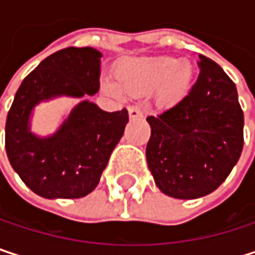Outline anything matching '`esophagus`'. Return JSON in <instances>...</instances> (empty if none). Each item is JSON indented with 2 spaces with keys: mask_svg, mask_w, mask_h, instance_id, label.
I'll return each mask as SVG.
<instances>
[{
  "mask_svg": "<svg viewBox=\"0 0 255 255\" xmlns=\"http://www.w3.org/2000/svg\"><path fill=\"white\" fill-rule=\"evenodd\" d=\"M128 115H129V118H140V117H143V111L140 106L132 105L128 108Z\"/></svg>",
  "mask_w": 255,
  "mask_h": 255,
  "instance_id": "34e87169",
  "label": "esophagus"
}]
</instances>
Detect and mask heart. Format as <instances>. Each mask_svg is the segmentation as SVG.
I'll use <instances>...</instances> for the list:
<instances>
[{"label": "heart", "instance_id": "1", "mask_svg": "<svg viewBox=\"0 0 255 255\" xmlns=\"http://www.w3.org/2000/svg\"><path fill=\"white\" fill-rule=\"evenodd\" d=\"M192 66L187 62H177L173 57H131L120 63L118 81L103 78V88L115 96H137L161 88V96L167 100L178 97L192 79Z\"/></svg>", "mask_w": 255, "mask_h": 255}]
</instances>
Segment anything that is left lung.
Segmentation results:
<instances>
[{"instance_id":"1","label":"left lung","mask_w":255,"mask_h":255,"mask_svg":"<svg viewBox=\"0 0 255 255\" xmlns=\"http://www.w3.org/2000/svg\"><path fill=\"white\" fill-rule=\"evenodd\" d=\"M146 159L156 186L168 196L195 199L214 192L244 147V112L235 82L199 54V75L189 93L147 117Z\"/></svg>"}]
</instances>
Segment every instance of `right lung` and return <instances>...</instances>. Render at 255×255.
<instances>
[{
	"instance_id": "right-lung-1",
	"label": "right lung",
	"mask_w": 255,
	"mask_h": 255,
	"mask_svg": "<svg viewBox=\"0 0 255 255\" xmlns=\"http://www.w3.org/2000/svg\"><path fill=\"white\" fill-rule=\"evenodd\" d=\"M102 53L68 47L44 59L20 84L5 123V150L14 171L42 198L75 199L93 192L121 140L127 109L105 112L84 100L60 129L39 138L30 134V111L54 96L85 97L99 91Z\"/></svg>"
}]
</instances>
